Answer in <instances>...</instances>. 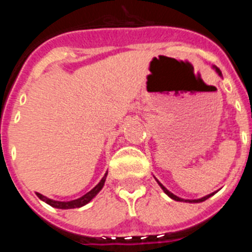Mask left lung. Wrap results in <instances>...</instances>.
<instances>
[{"instance_id":"obj_1","label":"left lung","mask_w":252,"mask_h":252,"mask_svg":"<svg viewBox=\"0 0 252 252\" xmlns=\"http://www.w3.org/2000/svg\"><path fill=\"white\" fill-rule=\"evenodd\" d=\"M212 68L215 69L216 73H217V74L220 75V77H222L221 70H220V69H218L217 66L213 65ZM155 179H157V178H155ZM157 182H158V184H159V186H160V188H161L162 190H164V193H165V194L168 195V197H170L171 199H174V201H178V202H188V203H199V202H204V201H206V199H208L209 197H212V195L216 193V192H213V193H211V194H208V195H204V197H202V198H198V199H183V198H179V197H178V195H175V194H173V193H171V192H169L168 189H166L165 187L162 186V184L160 183V182L158 179H157Z\"/></svg>"}]
</instances>
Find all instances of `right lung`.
Listing matches in <instances>:
<instances>
[{
    "mask_svg": "<svg viewBox=\"0 0 252 252\" xmlns=\"http://www.w3.org/2000/svg\"><path fill=\"white\" fill-rule=\"evenodd\" d=\"M107 174H108V171H106V174H104V177L102 178L101 182H99L97 186L94 187V188L92 189V190H90L88 193H86L84 195H82L81 198H78V199H73V201H68V202H60V201H54V199H50V198L45 197V195L40 194V193H36L37 197L41 199L43 202H45V203H48L49 206L54 207V208H59V209H70V208H81V207L86 206L87 203H90L91 201H92L93 198L95 197V195L98 194L99 192H101V189L103 188L104 186V182H106V178H107Z\"/></svg>",
    "mask_w": 252,
    "mask_h": 252,
    "instance_id": "obj_1",
    "label": "right lung"
}]
</instances>
